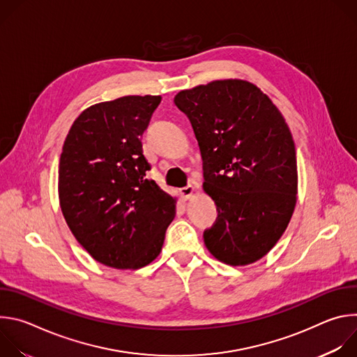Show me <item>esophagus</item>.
<instances>
[{
	"label": "esophagus",
	"instance_id": "obj_1",
	"mask_svg": "<svg viewBox=\"0 0 357 357\" xmlns=\"http://www.w3.org/2000/svg\"><path fill=\"white\" fill-rule=\"evenodd\" d=\"M193 193H195V188H193L192 185H188V186H185V188L181 189V195H182V197H183L185 200L190 199V197L193 196Z\"/></svg>",
	"mask_w": 357,
	"mask_h": 357
}]
</instances>
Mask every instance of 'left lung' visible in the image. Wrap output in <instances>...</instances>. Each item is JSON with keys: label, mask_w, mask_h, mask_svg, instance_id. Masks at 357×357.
I'll use <instances>...</instances> for the list:
<instances>
[{"label": "left lung", "mask_w": 357, "mask_h": 357, "mask_svg": "<svg viewBox=\"0 0 357 357\" xmlns=\"http://www.w3.org/2000/svg\"><path fill=\"white\" fill-rule=\"evenodd\" d=\"M174 103L190 120L203 160V190L219 212L203 233L206 248L234 267L263 259L296 205L295 144L284 116L256 84L241 79L181 90Z\"/></svg>", "instance_id": "left-lung-1"}]
</instances>
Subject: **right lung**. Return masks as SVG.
I'll use <instances>...</instances> for the list:
<instances>
[{
    "label": "right lung",
    "mask_w": 357,
    "mask_h": 357,
    "mask_svg": "<svg viewBox=\"0 0 357 357\" xmlns=\"http://www.w3.org/2000/svg\"><path fill=\"white\" fill-rule=\"evenodd\" d=\"M161 96H124L83 110L63 142L59 205L83 248L107 267L138 270L154 261L175 218L142 154L141 135Z\"/></svg>",
    "instance_id": "obj_1"
}]
</instances>
